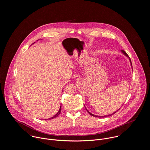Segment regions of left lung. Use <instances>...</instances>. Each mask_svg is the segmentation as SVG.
<instances>
[{
  "mask_svg": "<svg viewBox=\"0 0 150 150\" xmlns=\"http://www.w3.org/2000/svg\"><path fill=\"white\" fill-rule=\"evenodd\" d=\"M124 55H125L128 58H129V61H130V65H131V67H132V62H131V60H130V58L129 57L128 55V54L126 53V52L125 51H124V50H121V51ZM86 111L88 112V113L90 114V115H91L92 116H93V117H99V118H104V117H109V116H111V115H113V114H114L117 111H118V110H119V109L118 110H117V111H115V112H112V114H108V115H103V116H99V115H94V114H92L91 112H90L86 108Z\"/></svg>",
  "mask_w": 150,
  "mask_h": 150,
  "instance_id": "8db88e82",
  "label": "left lung"
}]
</instances>
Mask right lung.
<instances>
[{"label": "right lung", "instance_id": "1", "mask_svg": "<svg viewBox=\"0 0 150 150\" xmlns=\"http://www.w3.org/2000/svg\"><path fill=\"white\" fill-rule=\"evenodd\" d=\"M37 41H38V40H37ZM34 43H33L32 44H33ZM61 106H60V108H59V111H58V112L55 115H54L53 117H52L51 118H49V120H51V119H53V118H56L57 117H58L59 115V114L61 113ZM45 120H46V119H45Z\"/></svg>", "mask_w": 150, "mask_h": 150}]
</instances>
